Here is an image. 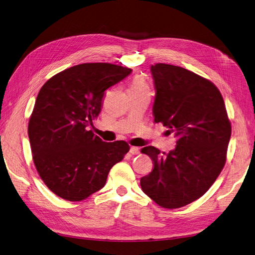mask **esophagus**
<instances>
[{
  "instance_id": "1",
  "label": "esophagus",
  "mask_w": 255,
  "mask_h": 255,
  "mask_svg": "<svg viewBox=\"0 0 255 255\" xmlns=\"http://www.w3.org/2000/svg\"><path fill=\"white\" fill-rule=\"evenodd\" d=\"M129 152H130L131 154H138V153L140 152V148L135 147V146H130V148H129Z\"/></svg>"
}]
</instances>
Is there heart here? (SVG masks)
<instances>
[{
	"mask_svg": "<svg viewBox=\"0 0 255 255\" xmlns=\"http://www.w3.org/2000/svg\"><path fill=\"white\" fill-rule=\"evenodd\" d=\"M145 88H147V85L145 84V82L141 78L137 77V78L134 79V81H132L131 86H130L129 89H131V90H140V89H145Z\"/></svg>",
	"mask_w": 255,
	"mask_h": 255,
	"instance_id": "heart-1",
	"label": "heart"
}]
</instances>
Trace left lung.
<instances>
[{"label": "left lung", "mask_w": 255, "mask_h": 255, "mask_svg": "<svg viewBox=\"0 0 255 255\" xmlns=\"http://www.w3.org/2000/svg\"><path fill=\"white\" fill-rule=\"evenodd\" d=\"M150 71L154 123L173 132L176 146L168 153L154 146L141 149L150 156L153 169L140 184L160 207L178 209L200 198L219 176L232 126L222 95L211 81L165 63L151 65Z\"/></svg>", "instance_id": "1"}]
</instances>
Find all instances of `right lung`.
I'll list each match as a JSON object with an SVG mask.
<instances>
[{
    "instance_id": "add662e5",
    "label": "right lung",
    "mask_w": 255,
    "mask_h": 255,
    "mask_svg": "<svg viewBox=\"0 0 255 255\" xmlns=\"http://www.w3.org/2000/svg\"><path fill=\"white\" fill-rule=\"evenodd\" d=\"M130 72L111 63H83L41 87L28 135L36 170L57 196L86 199L106 185L110 169L129 150L127 142H105L88 128L102 110L105 91Z\"/></svg>"
}]
</instances>
